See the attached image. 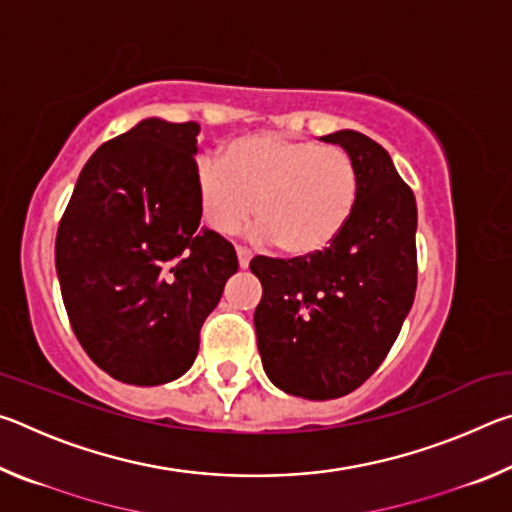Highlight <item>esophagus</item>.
<instances>
[{"label":"esophagus","instance_id":"esophagus-1","mask_svg":"<svg viewBox=\"0 0 512 512\" xmlns=\"http://www.w3.org/2000/svg\"><path fill=\"white\" fill-rule=\"evenodd\" d=\"M237 259H239V266H241V268H248L250 259H253V253H250L248 248H241V246H237Z\"/></svg>","mask_w":512,"mask_h":512}]
</instances>
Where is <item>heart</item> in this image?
Wrapping results in <instances>:
<instances>
[{"mask_svg":"<svg viewBox=\"0 0 512 512\" xmlns=\"http://www.w3.org/2000/svg\"><path fill=\"white\" fill-rule=\"evenodd\" d=\"M359 185L348 151L273 133L239 137L221 160H205L196 171L198 205L212 230H239L255 203L259 235L289 257L323 253L343 235Z\"/></svg>","mask_w":512,"mask_h":512,"instance_id":"b5f03b06","label":"heart"}]
</instances>
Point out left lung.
I'll use <instances>...</instances> for the list:
<instances>
[{
    "label": "left lung",
    "mask_w": 512,
    "mask_h": 512,
    "mask_svg": "<svg viewBox=\"0 0 512 512\" xmlns=\"http://www.w3.org/2000/svg\"><path fill=\"white\" fill-rule=\"evenodd\" d=\"M343 146L359 169V203L348 228L323 253L255 257L262 282L255 309L266 377L305 400H336L359 388L409 316L418 262L415 196L391 155L357 131L320 137Z\"/></svg>",
    "instance_id": "left-lung-1"
}]
</instances>
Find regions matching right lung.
I'll return each mask as SVG.
<instances>
[{"instance_id":"1","label":"right lung","mask_w":512,"mask_h":512,"mask_svg":"<svg viewBox=\"0 0 512 512\" xmlns=\"http://www.w3.org/2000/svg\"><path fill=\"white\" fill-rule=\"evenodd\" d=\"M196 121H137L85 162L56 235L69 323L88 357L124 384L192 368L198 334L239 262L201 228Z\"/></svg>"}]
</instances>
